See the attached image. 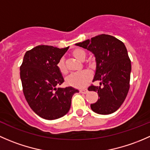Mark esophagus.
I'll list each match as a JSON object with an SVG mask.
<instances>
[{
	"instance_id": "obj_1",
	"label": "esophagus",
	"mask_w": 150,
	"mask_h": 150,
	"mask_svg": "<svg viewBox=\"0 0 150 150\" xmlns=\"http://www.w3.org/2000/svg\"><path fill=\"white\" fill-rule=\"evenodd\" d=\"M79 91H80V92L82 94H86L88 92L87 89H81Z\"/></svg>"
}]
</instances>
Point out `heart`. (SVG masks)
Segmentation results:
<instances>
[{"instance_id":"b5f03b06","label":"heart","mask_w":150,"mask_h":150,"mask_svg":"<svg viewBox=\"0 0 150 150\" xmlns=\"http://www.w3.org/2000/svg\"><path fill=\"white\" fill-rule=\"evenodd\" d=\"M85 52L81 49H76L73 52V55L77 60L81 61L85 58ZM58 68L61 74H65L67 73V70L64 64V59H61L58 63ZM91 79V74L87 70H81L79 71L74 72L71 74L66 78V82L69 85H71L76 87H83L86 86Z\"/></svg>"}]
</instances>
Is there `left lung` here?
I'll return each instance as SVG.
<instances>
[{
	"mask_svg": "<svg viewBox=\"0 0 150 150\" xmlns=\"http://www.w3.org/2000/svg\"><path fill=\"white\" fill-rule=\"evenodd\" d=\"M79 46L92 52L95 57L96 71L89 91L98 92V100L91 104V109L101 115L115 112L126 99L129 89L132 65L127 50L121 40L108 35H100L79 42Z\"/></svg>",
	"mask_w": 150,
	"mask_h": 150,
	"instance_id": "left-lung-1",
	"label": "left lung"
}]
</instances>
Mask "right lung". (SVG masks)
I'll use <instances>...</instances> for the list:
<instances>
[{"label":"right lung","mask_w":150,"mask_h":150,"mask_svg":"<svg viewBox=\"0 0 150 150\" xmlns=\"http://www.w3.org/2000/svg\"><path fill=\"white\" fill-rule=\"evenodd\" d=\"M69 47L38 45L26 52L20 66L24 97L32 110L44 119H58L66 115L72 96L79 92L72 86L57 87L64 81L57 65Z\"/></svg>","instance_id":"add662e5"}]
</instances>
